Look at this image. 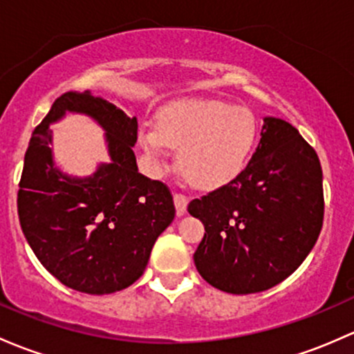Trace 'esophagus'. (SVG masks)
Listing matches in <instances>:
<instances>
[{"mask_svg":"<svg viewBox=\"0 0 354 354\" xmlns=\"http://www.w3.org/2000/svg\"><path fill=\"white\" fill-rule=\"evenodd\" d=\"M174 207H176V214L178 215H185L187 214V207H188V198L181 193H174Z\"/></svg>","mask_w":354,"mask_h":354,"instance_id":"1","label":"esophagus"}]
</instances>
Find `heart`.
I'll return each mask as SVG.
<instances>
[{
  "label": "heart",
  "mask_w": 354,
  "mask_h": 354,
  "mask_svg": "<svg viewBox=\"0 0 354 354\" xmlns=\"http://www.w3.org/2000/svg\"><path fill=\"white\" fill-rule=\"evenodd\" d=\"M259 137L254 113L224 100L188 98L158 115V129L139 132V144L156 166H165L171 147L180 149L181 173L202 189L222 188L244 173Z\"/></svg>",
  "instance_id": "heart-1"
}]
</instances>
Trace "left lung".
<instances>
[{"label": "left lung", "mask_w": 354, "mask_h": 354, "mask_svg": "<svg viewBox=\"0 0 354 354\" xmlns=\"http://www.w3.org/2000/svg\"><path fill=\"white\" fill-rule=\"evenodd\" d=\"M205 225L193 259L203 280L234 295L265 292L293 273L324 221L317 152L293 125L266 117L244 173L188 205Z\"/></svg>", "instance_id": "8db88e82"}]
</instances>
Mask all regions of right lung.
<instances>
[{
    "label": "right lung",
    "mask_w": 354,
    "mask_h": 354,
    "mask_svg": "<svg viewBox=\"0 0 354 354\" xmlns=\"http://www.w3.org/2000/svg\"><path fill=\"white\" fill-rule=\"evenodd\" d=\"M66 111L83 113L106 130L111 162L88 178L53 162L50 124ZM137 118L89 91H69L37 125L25 154L18 217L27 243L62 285L89 295L127 288L142 277L156 239L173 222V195L139 173L132 147Z\"/></svg>",
    "instance_id": "add662e5"
}]
</instances>
